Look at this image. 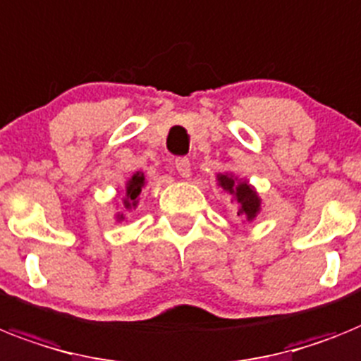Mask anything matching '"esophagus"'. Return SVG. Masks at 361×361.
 <instances>
[{"label":"esophagus","mask_w":361,"mask_h":361,"mask_svg":"<svg viewBox=\"0 0 361 361\" xmlns=\"http://www.w3.org/2000/svg\"><path fill=\"white\" fill-rule=\"evenodd\" d=\"M175 168H177L180 177H190V160H188L186 157H178V159L175 160Z\"/></svg>","instance_id":"34e87169"}]
</instances>
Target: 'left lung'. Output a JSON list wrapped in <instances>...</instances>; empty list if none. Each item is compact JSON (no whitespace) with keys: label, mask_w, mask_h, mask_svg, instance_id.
<instances>
[{"label":"left lung","mask_w":361,"mask_h":361,"mask_svg":"<svg viewBox=\"0 0 361 361\" xmlns=\"http://www.w3.org/2000/svg\"><path fill=\"white\" fill-rule=\"evenodd\" d=\"M217 186H221L225 192L231 193L234 201L240 204L238 216H243L247 221H252L258 216L262 201L258 193L255 192V188L247 180H240V178L232 177L231 173H217Z\"/></svg>","instance_id":"8db88e82"}]
</instances>
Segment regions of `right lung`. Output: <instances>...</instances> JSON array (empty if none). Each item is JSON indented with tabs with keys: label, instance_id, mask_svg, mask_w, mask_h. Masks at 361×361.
Segmentation results:
<instances>
[{
	"label": "right lung",
	"instance_id": "add662e5",
	"mask_svg": "<svg viewBox=\"0 0 361 361\" xmlns=\"http://www.w3.org/2000/svg\"><path fill=\"white\" fill-rule=\"evenodd\" d=\"M145 186V175L142 173V171H136V173L133 175V177L127 180V184H125V195L123 199H121V208H123L125 212H133V210H136V207H138L140 202V192H142V188ZM118 219H125L123 214H118Z\"/></svg>",
	"mask_w": 361,
	"mask_h": 361
}]
</instances>
